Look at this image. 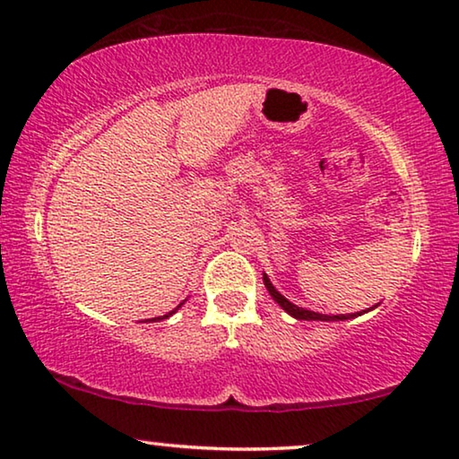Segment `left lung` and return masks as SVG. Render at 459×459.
Listing matches in <instances>:
<instances>
[{
  "mask_svg": "<svg viewBox=\"0 0 459 459\" xmlns=\"http://www.w3.org/2000/svg\"><path fill=\"white\" fill-rule=\"evenodd\" d=\"M264 284H265V289H268V292L272 295V299L276 300V303L282 307V309L289 313V316L295 317V319H305V321H346V319H354L357 316H362V313L371 311V309H375V307H377V305H375V307H371V309L360 311V313H348V316H324V313H316V311L303 309V307H297L295 303H290L289 299L280 295V292L276 290V286L270 282L268 273H264Z\"/></svg>",
  "mask_w": 459,
  "mask_h": 459,
  "instance_id": "8db88e82",
  "label": "left lung"
}]
</instances>
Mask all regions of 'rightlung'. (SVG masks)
Wrapping results in <instances>:
<instances>
[{
  "label": "right lung",
  "instance_id": "obj_1",
  "mask_svg": "<svg viewBox=\"0 0 459 459\" xmlns=\"http://www.w3.org/2000/svg\"><path fill=\"white\" fill-rule=\"evenodd\" d=\"M183 303H186V300H183ZM183 303H179V305H177V307H175V309H173V311H169V313H167V316H160V317H154V319H152V321H160V319H169V317H170V316H173V313H177V311H179V309H181V307H183Z\"/></svg>",
  "mask_w": 459,
  "mask_h": 459
}]
</instances>
